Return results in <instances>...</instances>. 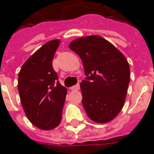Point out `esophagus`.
Instances as JSON below:
<instances>
[{
	"instance_id": "esophagus-1",
	"label": "esophagus",
	"mask_w": 154,
	"mask_h": 154,
	"mask_svg": "<svg viewBox=\"0 0 154 154\" xmlns=\"http://www.w3.org/2000/svg\"><path fill=\"white\" fill-rule=\"evenodd\" d=\"M79 88H80V85L79 84H76V85H74V86H72V87H70V90H79Z\"/></svg>"
}]
</instances>
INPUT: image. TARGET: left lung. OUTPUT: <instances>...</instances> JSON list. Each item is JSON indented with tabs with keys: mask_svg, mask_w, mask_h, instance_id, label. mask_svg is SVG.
<instances>
[{
	"mask_svg": "<svg viewBox=\"0 0 154 154\" xmlns=\"http://www.w3.org/2000/svg\"><path fill=\"white\" fill-rule=\"evenodd\" d=\"M69 47L84 64L86 77L80 87L88 116L98 123L110 122L126 99L130 81L128 60L110 42L97 35L77 38Z\"/></svg>",
	"mask_w": 154,
	"mask_h": 154,
	"instance_id": "8db88e82",
	"label": "left lung"
}]
</instances>
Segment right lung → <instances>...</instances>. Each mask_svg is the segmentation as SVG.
Returning <instances> with one entry per match:
<instances>
[{
  "label": "right lung",
  "mask_w": 154,
  "mask_h": 154,
  "mask_svg": "<svg viewBox=\"0 0 154 154\" xmlns=\"http://www.w3.org/2000/svg\"><path fill=\"white\" fill-rule=\"evenodd\" d=\"M59 43V39H54L45 44L25 62L18 77V90L25 114L32 124L43 130L59 125L67 94L52 67Z\"/></svg>",
  "instance_id": "add662e5"
}]
</instances>
